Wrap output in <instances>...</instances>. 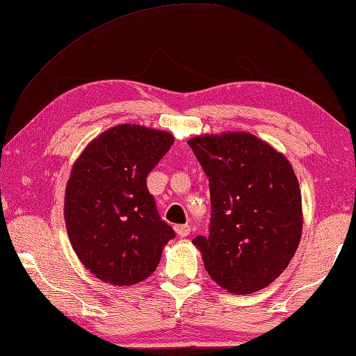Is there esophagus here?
Instances as JSON below:
<instances>
[{
  "label": "esophagus",
  "mask_w": 356,
  "mask_h": 356,
  "mask_svg": "<svg viewBox=\"0 0 356 356\" xmlns=\"http://www.w3.org/2000/svg\"><path fill=\"white\" fill-rule=\"evenodd\" d=\"M174 229H176V233L180 236V238H187V236L190 234V231H191V228H190V225H176V227H174Z\"/></svg>",
  "instance_id": "1"
}]
</instances>
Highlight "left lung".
I'll list each match as a JSON object with an SVG mask.
<instances>
[{"label": "left lung", "mask_w": 356, "mask_h": 356, "mask_svg": "<svg viewBox=\"0 0 356 356\" xmlns=\"http://www.w3.org/2000/svg\"><path fill=\"white\" fill-rule=\"evenodd\" d=\"M209 179V236H196L209 275L234 295L268 286L302 231L300 184L286 158L250 133L188 140Z\"/></svg>", "instance_id": "obj_1"}]
</instances>
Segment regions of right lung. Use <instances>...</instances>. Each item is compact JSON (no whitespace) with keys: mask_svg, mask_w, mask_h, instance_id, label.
Wrapping results in <instances>:
<instances>
[{"mask_svg":"<svg viewBox=\"0 0 356 356\" xmlns=\"http://www.w3.org/2000/svg\"><path fill=\"white\" fill-rule=\"evenodd\" d=\"M166 131L118 125L92 140L72 166L65 220L83 266L112 285H134L156 269L176 238L161 220L147 176L171 149Z\"/></svg>","mask_w":356,"mask_h":356,"instance_id":"add662e5","label":"right lung"}]
</instances>
